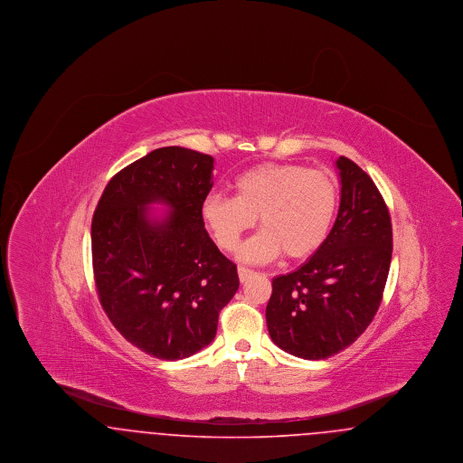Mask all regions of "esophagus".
Here are the masks:
<instances>
[{
	"mask_svg": "<svg viewBox=\"0 0 463 463\" xmlns=\"http://www.w3.org/2000/svg\"><path fill=\"white\" fill-rule=\"evenodd\" d=\"M238 274H240V281H241V283H246V281H248L255 272H253V270H250V269H246V267H240V269H238Z\"/></svg>",
	"mask_w": 463,
	"mask_h": 463,
	"instance_id": "obj_1",
	"label": "esophagus"
}]
</instances>
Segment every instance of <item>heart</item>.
<instances>
[{"label": "heart", "mask_w": 463, "mask_h": 463, "mask_svg": "<svg viewBox=\"0 0 463 463\" xmlns=\"http://www.w3.org/2000/svg\"><path fill=\"white\" fill-rule=\"evenodd\" d=\"M232 189L234 198L203 199L201 219L222 250L234 251L259 217L262 231L242 244V262L267 264L283 253L291 260L307 259L328 240L338 210V185L330 174L264 163L236 176Z\"/></svg>", "instance_id": "obj_1"}]
</instances>
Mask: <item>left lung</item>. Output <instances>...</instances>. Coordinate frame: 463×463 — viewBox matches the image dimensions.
I'll use <instances>...</instances> for the list:
<instances>
[{"label": "left lung", "mask_w": 463, "mask_h": 463, "mask_svg": "<svg viewBox=\"0 0 463 463\" xmlns=\"http://www.w3.org/2000/svg\"><path fill=\"white\" fill-rule=\"evenodd\" d=\"M340 206L325 244L297 270L272 279L265 308L272 342L302 359L347 349L380 307L392 259V223L373 180L336 159Z\"/></svg>", "instance_id": "left-lung-1"}]
</instances>
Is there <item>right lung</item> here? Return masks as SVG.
Instances as JSON below:
<instances>
[{
	"label": "right lung",
	"mask_w": 463,
	"mask_h": 463,
	"mask_svg": "<svg viewBox=\"0 0 463 463\" xmlns=\"http://www.w3.org/2000/svg\"><path fill=\"white\" fill-rule=\"evenodd\" d=\"M213 157L156 149L106 185L91 219V260L100 306L132 345L175 361L215 338L219 314L240 288L201 219L213 185ZM165 203L155 220L146 208Z\"/></svg>",
	"instance_id": "obj_1"
}]
</instances>
